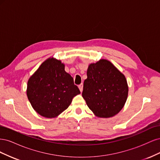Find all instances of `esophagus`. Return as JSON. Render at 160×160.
<instances>
[{
  "instance_id": "esophagus-1",
  "label": "esophagus",
  "mask_w": 160,
  "mask_h": 160,
  "mask_svg": "<svg viewBox=\"0 0 160 160\" xmlns=\"http://www.w3.org/2000/svg\"><path fill=\"white\" fill-rule=\"evenodd\" d=\"M83 84H80L79 85V90H80V91L81 92H82L83 91Z\"/></svg>"
}]
</instances>
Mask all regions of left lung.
Listing matches in <instances>:
<instances>
[{
  "mask_svg": "<svg viewBox=\"0 0 160 160\" xmlns=\"http://www.w3.org/2000/svg\"><path fill=\"white\" fill-rule=\"evenodd\" d=\"M87 75L82 96L89 108L101 118L117 115L123 108L128 95L125 75L106 59L91 63Z\"/></svg>",
  "mask_w": 160,
  "mask_h": 160,
  "instance_id": "8db88e82",
  "label": "left lung"
}]
</instances>
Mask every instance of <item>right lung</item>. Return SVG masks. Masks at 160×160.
<instances>
[{
    "label": "right lung",
    "mask_w": 160,
    "mask_h": 160,
    "mask_svg": "<svg viewBox=\"0 0 160 160\" xmlns=\"http://www.w3.org/2000/svg\"><path fill=\"white\" fill-rule=\"evenodd\" d=\"M79 94L73 79L65 71V64L53 57L43 62L27 82V95L32 108L46 118H57Z\"/></svg>",
    "instance_id": "1"
}]
</instances>
